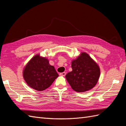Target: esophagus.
<instances>
[{
	"label": "esophagus",
	"mask_w": 126,
	"mask_h": 126,
	"mask_svg": "<svg viewBox=\"0 0 126 126\" xmlns=\"http://www.w3.org/2000/svg\"><path fill=\"white\" fill-rule=\"evenodd\" d=\"M66 75V73L65 72H62V73H60V75L61 76H65Z\"/></svg>",
	"instance_id": "esophagus-1"
}]
</instances>
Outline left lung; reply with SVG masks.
I'll use <instances>...</instances> for the list:
<instances>
[{"label": "left lung", "instance_id": "8db88e82", "mask_svg": "<svg viewBox=\"0 0 126 126\" xmlns=\"http://www.w3.org/2000/svg\"><path fill=\"white\" fill-rule=\"evenodd\" d=\"M72 71L67 73L66 79L76 92L81 93L93 88L100 77L98 64L86 52H81L71 62Z\"/></svg>", "mask_w": 126, "mask_h": 126}]
</instances>
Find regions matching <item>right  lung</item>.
Returning <instances> with one entry per match:
<instances>
[{
  "label": "right lung",
  "instance_id": "right-lung-1",
  "mask_svg": "<svg viewBox=\"0 0 126 126\" xmlns=\"http://www.w3.org/2000/svg\"><path fill=\"white\" fill-rule=\"evenodd\" d=\"M22 73L27 85L38 91L48 88L59 77L47 58L40 56V54L31 58L24 67Z\"/></svg>",
  "mask_w": 126,
  "mask_h": 126
}]
</instances>
